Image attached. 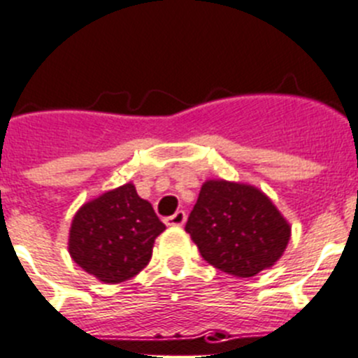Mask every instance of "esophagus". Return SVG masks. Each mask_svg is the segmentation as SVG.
<instances>
[{"instance_id":"34e87169","label":"esophagus","mask_w":358,"mask_h":358,"mask_svg":"<svg viewBox=\"0 0 358 358\" xmlns=\"http://www.w3.org/2000/svg\"><path fill=\"white\" fill-rule=\"evenodd\" d=\"M186 222V213L185 211H176L172 216L166 218V225H172V227H181Z\"/></svg>"}]
</instances>
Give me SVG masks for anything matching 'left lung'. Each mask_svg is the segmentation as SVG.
<instances>
[{
    "label": "left lung",
    "mask_w": 358,
    "mask_h": 358,
    "mask_svg": "<svg viewBox=\"0 0 358 358\" xmlns=\"http://www.w3.org/2000/svg\"><path fill=\"white\" fill-rule=\"evenodd\" d=\"M185 229L211 266L243 278L273 266L291 238L287 220L261 189L224 179L202 185Z\"/></svg>",
    "instance_id": "1"
}]
</instances>
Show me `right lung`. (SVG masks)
I'll list each match as a JSON object with an SVG mask.
<instances>
[{"label":"right lung","instance_id":"right-lung-1","mask_svg":"<svg viewBox=\"0 0 358 358\" xmlns=\"http://www.w3.org/2000/svg\"><path fill=\"white\" fill-rule=\"evenodd\" d=\"M165 224L131 182L87 202L74 215L69 254L104 284L129 280L149 264Z\"/></svg>","mask_w":358,"mask_h":358}]
</instances>
